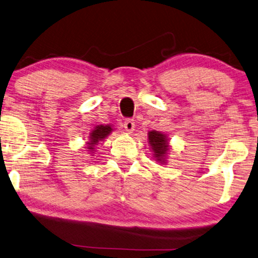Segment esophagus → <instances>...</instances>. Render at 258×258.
<instances>
[{
	"mask_svg": "<svg viewBox=\"0 0 258 258\" xmlns=\"http://www.w3.org/2000/svg\"><path fill=\"white\" fill-rule=\"evenodd\" d=\"M123 126L128 133H133L135 130V122L132 118H125L124 123H123Z\"/></svg>",
	"mask_w": 258,
	"mask_h": 258,
	"instance_id": "obj_1",
	"label": "esophagus"
}]
</instances>
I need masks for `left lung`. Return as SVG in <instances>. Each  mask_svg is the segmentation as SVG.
I'll use <instances>...</instances> for the list:
<instances>
[{"instance_id":"left-lung-1","label":"left lung","mask_w":258,"mask_h":258,"mask_svg":"<svg viewBox=\"0 0 258 258\" xmlns=\"http://www.w3.org/2000/svg\"><path fill=\"white\" fill-rule=\"evenodd\" d=\"M149 143L153 147V150L156 157H162L165 154V151L168 150V144L167 140L163 134L157 133V132H150L149 133Z\"/></svg>"}]
</instances>
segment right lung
<instances>
[{"label":"right lung","mask_w":258,"mask_h":258,"mask_svg":"<svg viewBox=\"0 0 258 258\" xmlns=\"http://www.w3.org/2000/svg\"><path fill=\"white\" fill-rule=\"evenodd\" d=\"M111 133V128L109 125H98L95 128V130L93 133H91L90 135V143H89V147L87 148V149L89 150H93L94 149V144H96L98 141L105 139V137L108 136V134Z\"/></svg>","instance_id":"right-lung-1"}]
</instances>
